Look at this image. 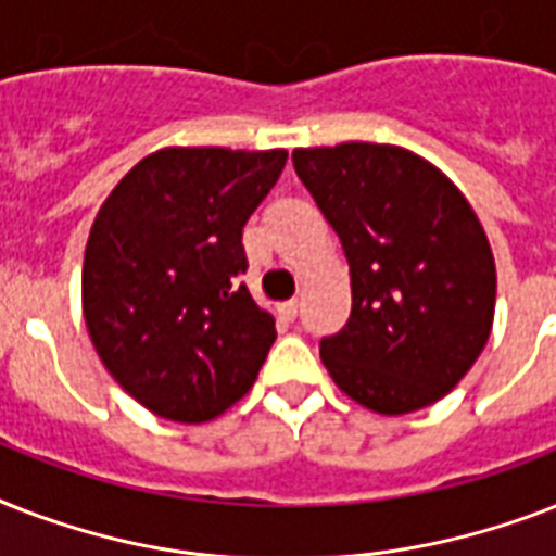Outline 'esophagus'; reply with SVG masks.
<instances>
[{
	"instance_id": "esophagus-1",
	"label": "esophagus",
	"mask_w": 556,
	"mask_h": 556,
	"mask_svg": "<svg viewBox=\"0 0 556 556\" xmlns=\"http://www.w3.org/2000/svg\"><path fill=\"white\" fill-rule=\"evenodd\" d=\"M277 312H279V317H282V320H296V312H300V305H296V300H288V303H282V305H277Z\"/></svg>"
}]
</instances>
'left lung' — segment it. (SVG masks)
<instances>
[{"mask_svg":"<svg viewBox=\"0 0 556 556\" xmlns=\"http://www.w3.org/2000/svg\"><path fill=\"white\" fill-rule=\"evenodd\" d=\"M349 260L352 317L320 343L340 392L380 415L435 404L491 338L496 262L482 222L435 164L395 143L294 150Z\"/></svg>","mask_w":556,"mask_h":556,"instance_id":"8db88e82","label":"left lung"}]
</instances>
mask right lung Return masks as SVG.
Here are the masks:
<instances>
[{
    "instance_id": "obj_1",
    "label": "right lung",
    "mask_w": 556,
    "mask_h": 556,
    "mask_svg": "<svg viewBox=\"0 0 556 556\" xmlns=\"http://www.w3.org/2000/svg\"><path fill=\"white\" fill-rule=\"evenodd\" d=\"M286 150L164 147L100 204L83 256V317L109 375L150 413L201 424L248 395L274 317L239 282L242 227Z\"/></svg>"
}]
</instances>
